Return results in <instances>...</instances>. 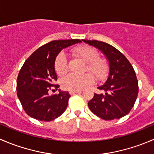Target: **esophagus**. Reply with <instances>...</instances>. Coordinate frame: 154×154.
Wrapping results in <instances>:
<instances>
[{
	"instance_id": "1",
	"label": "esophagus",
	"mask_w": 154,
	"mask_h": 154,
	"mask_svg": "<svg viewBox=\"0 0 154 154\" xmlns=\"http://www.w3.org/2000/svg\"><path fill=\"white\" fill-rule=\"evenodd\" d=\"M81 90H79V91H70V94H77V93H80L81 92Z\"/></svg>"
}]
</instances>
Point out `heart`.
Instances as JSON below:
<instances>
[{
    "instance_id": "heart-1",
    "label": "heart",
    "mask_w": 154,
    "mask_h": 154,
    "mask_svg": "<svg viewBox=\"0 0 154 154\" xmlns=\"http://www.w3.org/2000/svg\"><path fill=\"white\" fill-rule=\"evenodd\" d=\"M74 53L87 63L88 71L96 78L101 80L106 77L108 71V63L105 59L99 58V54L94 48L87 45L80 46L74 49ZM55 70L59 76H63L68 71L67 58L63 52L60 53L55 60ZM94 83V77L91 74H68L62 80V86L69 91H79L90 86Z\"/></svg>"
}]
</instances>
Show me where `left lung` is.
<instances>
[{
    "label": "left lung",
    "mask_w": 154,
    "mask_h": 154,
    "mask_svg": "<svg viewBox=\"0 0 154 154\" xmlns=\"http://www.w3.org/2000/svg\"><path fill=\"white\" fill-rule=\"evenodd\" d=\"M82 41L100 50L106 57L109 67L106 81L97 87L105 93H94L88 103L90 110L103 120L124 117L134 106L139 92V84L133 66L122 53L107 43L97 40Z\"/></svg>",
    "instance_id": "1"
}]
</instances>
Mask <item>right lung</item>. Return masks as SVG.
Instances as JSON below:
<instances>
[{"mask_svg": "<svg viewBox=\"0 0 154 154\" xmlns=\"http://www.w3.org/2000/svg\"><path fill=\"white\" fill-rule=\"evenodd\" d=\"M80 39L55 40L50 42L34 51L24 62L17 78V95L25 112L31 118L51 122L61 116L66 109L68 91L59 89V94L49 95L48 91L57 80L55 60L63 49ZM59 88V85L54 86Z\"/></svg>", "mask_w": 154, "mask_h": 154, "instance_id": "add662e5", "label": "right lung"}]
</instances>
